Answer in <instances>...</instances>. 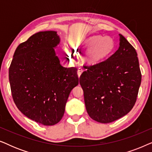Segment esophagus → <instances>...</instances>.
I'll use <instances>...</instances> for the list:
<instances>
[{"instance_id": "34e87169", "label": "esophagus", "mask_w": 152, "mask_h": 152, "mask_svg": "<svg viewBox=\"0 0 152 152\" xmlns=\"http://www.w3.org/2000/svg\"><path fill=\"white\" fill-rule=\"evenodd\" d=\"M82 72H83V70L82 69V68H78V70H77V74H78V77H79V78H80V77L81 76V75L82 74Z\"/></svg>"}]
</instances>
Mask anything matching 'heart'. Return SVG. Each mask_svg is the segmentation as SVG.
Segmentation results:
<instances>
[{
	"label": "heart",
	"mask_w": 152,
	"mask_h": 152,
	"mask_svg": "<svg viewBox=\"0 0 152 152\" xmlns=\"http://www.w3.org/2000/svg\"><path fill=\"white\" fill-rule=\"evenodd\" d=\"M70 48L66 50L70 56L72 51L79 55H83L82 61L87 66H93L102 64L115 50V42L112 37L101 34L82 35L72 39Z\"/></svg>",
	"instance_id": "1"
}]
</instances>
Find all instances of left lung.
<instances>
[{
  "label": "left lung",
  "instance_id": "obj_1",
  "mask_svg": "<svg viewBox=\"0 0 152 152\" xmlns=\"http://www.w3.org/2000/svg\"><path fill=\"white\" fill-rule=\"evenodd\" d=\"M120 36L118 50L102 64L86 66L80 77L88 115L109 123L123 117L134 107L141 83L136 50Z\"/></svg>",
  "mask_w": 152,
  "mask_h": 152
}]
</instances>
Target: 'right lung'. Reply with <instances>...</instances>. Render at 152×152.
<instances>
[{"mask_svg":"<svg viewBox=\"0 0 152 152\" xmlns=\"http://www.w3.org/2000/svg\"><path fill=\"white\" fill-rule=\"evenodd\" d=\"M55 31L39 32L16 48L9 68L14 102L26 117L43 125L57 124L63 117L72 89L77 86L76 68L60 64L55 48Z\"/></svg>","mask_w":152,"mask_h":152,"instance_id":"1","label":"right lung"}]
</instances>
